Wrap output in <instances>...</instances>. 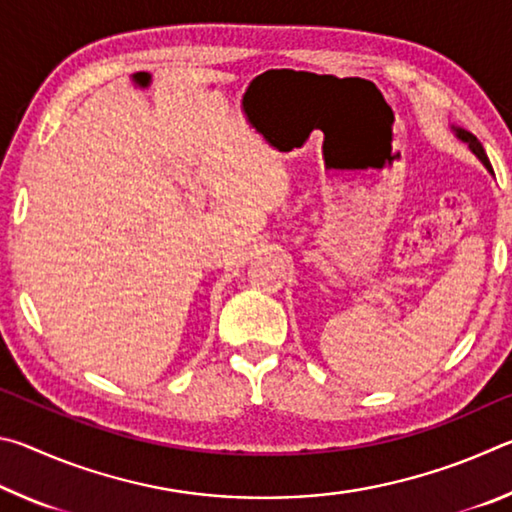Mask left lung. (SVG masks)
<instances>
[{
    "instance_id": "left-lung-1",
    "label": "left lung",
    "mask_w": 512,
    "mask_h": 512,
    "mask_svg": "<svg viewBox=\"0 0 512 512\" xmlns=\"http://www.w3.org/2000/svg\"><path fill=\"white\" fill-rule=\"evenodd\" d=\"M452 131L456 133V137L461 142H465L467 146H470V151L476 155V158L481 160V164L485 169H488L490 173H492V167H490V160H488V155H485V151H483V146H481V142L476 140V137L470 133V131H465V128H458V126H452Z\"/></svg>"
}]
</instances>
